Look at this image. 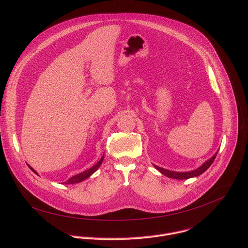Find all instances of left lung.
Instances as JSON below:
<instances>
[{
	"label": "left lung",
	"instance_id": "left-lung-1",
	"mask_svg": "<svg viewBox=\"0 0 248 248\" xmlns=\"http://www.w3.org/2000/svg\"><path fill=\"white\" fill-rule=\"evenodd\" d=\"M218 153V152H217ZM217 153L212 157L211 159H209L207 162H205L201 167H199L198 169L194 170H191V171H186V172H181V171H172V170H166V169H163V168H160L156 165H154V167L160 171L162 172L163 174H165L166 176H169V178L170 179H175V180H186V179H190V178H193V176H198L200 175L201 173H203L211 165L212 163L214 162L216 156H217Z\"/></svg>",
	"mask_w": 248,
	"mask_h": 248
}]
</instances>
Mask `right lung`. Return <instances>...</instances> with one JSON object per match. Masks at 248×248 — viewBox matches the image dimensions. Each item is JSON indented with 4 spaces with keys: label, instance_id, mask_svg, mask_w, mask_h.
<instances>
[{
    "label": "right lung",
    "instance_id": "1",
    "mask_svg": "<svg viewBox=\"0 0 248 248\" xmlns=\"http://www.w3.org/2000/svg\"><path fill=\"white\" fill-rule=\"evenodd\" d=\"M103 159H104V155L102 156V158L100 159V161H98L93 167H91L90 169H88V170H84V171H82V172H80V173H78V174H76V175H74L73 178H70L69 180H67L66 182H65V184L66 185H70V184H78V183H80V182H82V181H84V180H86L87 178H89V176L93 173V172H95L96 170H97V169L100 167V165L102 164V162H103ZM29 168L31 169V170H33L35 173H37L36 171H35L30 166H29Z\"/></svg>",
    "mask_w": 248,
    "mask_h": 248
}]
</instances>
